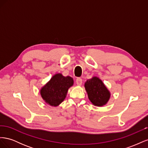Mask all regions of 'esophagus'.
Listing matches in <instances>:
<instances>
[{
	"label": "esophagus",
	"mask_w": 148,
	"mask_h": 148,
	"mask_svg": "<svg viewBox=\"0 0 148 148\" xmlns=\"http://www.w3.org/2000/svg\"><path fill=\"white\" fill-rule=\"evenodd\" d=\"M82 82H83L82 79L80 78H78L77 79H76V83H77V84L78 85V86H81L82 84Z\"/></svg>",
	"instance_id": "obj_1"
}]
</instances>
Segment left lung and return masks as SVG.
I'll list each match as a JSON object with an SVG mask.
<instances>
[{
    "instance_id": "obj_1",
    "label": "left lung",
    "mask_w": 148,
    "mask_h": 148,
    "mask_svg": "<svg viewBox=\"0 0 148 148\" xmlns=\"http://www.w3.org/2000/svg\"><path fill=\"white\" fill-rule=\"evenodd\" d=\"M84 88L89 101L95 106H105L110 99V92L99 77H92L88 79Z\"/></svg>"
}]
</instances>
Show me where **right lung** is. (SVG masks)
Masks as SVG:
<instances>
[{"label": "right lung", "mask_w": 148, "mask_h": 148, "mask_svg": "<svg viewBox=\"0 0 148 148\" xmlns=\"http://www.w3.org/2000/svg\"><path fill=\"white\" fill-rule=\"evenodd\" d=\"M73 79L56 73L40 89V95L46 104L52 107L59 106L64 101L69 89L73 85Z\"/></svg>", "instance_id": "obj_1"}]
</instances>
